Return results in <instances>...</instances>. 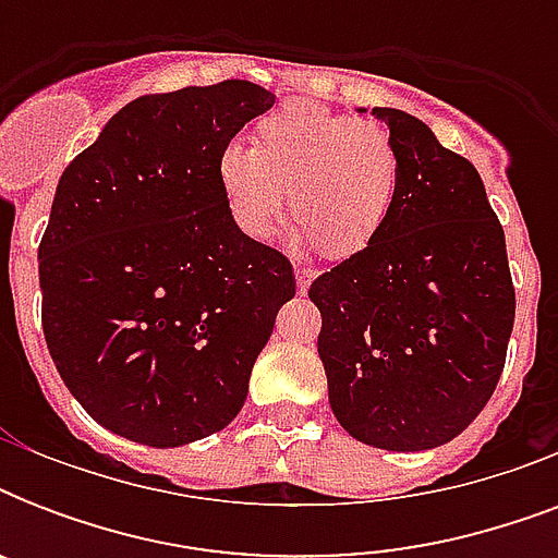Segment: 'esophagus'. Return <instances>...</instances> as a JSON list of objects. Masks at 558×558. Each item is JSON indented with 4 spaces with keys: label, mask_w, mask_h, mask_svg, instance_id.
Segmentation results:
<instances>
[{
    "label": "esophagus",
    "mask_w": 558,
    "mask_h": 558,
    "mask_svg": "<svg viewBox=\"0 0 558 558\" xmlns=\"http://www.w3.org/2000/svg\"><path fill=\"white\" fill-rule=\"evenodd\" d=\"M295 283H298V292L304 295L306 289H310V283H313V269H301V266H298V269H295Z\"/></svg>",
    "instance_id": "34e87169"
}]
</instances>
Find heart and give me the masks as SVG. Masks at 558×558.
Listing matches in <instances>:
<instances>
[{
	"label": "heart",
	"mask_w": 558,
	"mask_h": 558,
	"mask_svg": "<svg viewBox=\"0 0 558 558\" xmlns=\"http://www.w3.org/2000/svg\"><path fill=\"white\" fill-rule=\"evenodd\" d=\"M217 185L228 217L248 240L271 234L289 191L295 248L318 245L324 257L348 260L388 222L399 161L379 124L295 100L257 121L252 147H222Z\"/></svg>",
	"instance_id": "obj_1"
}]
</instances>
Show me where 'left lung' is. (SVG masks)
Segmentation results:
<instances>
[{"mask_svg": "<svg viewBox=\"0 0 558 558\" xmlns=\"http://www.w3.org/2000/svg\"><path fill=\"white\" fill-rule=\"evenodd\" d=\"M365 112V109H359ZM399 161L381 234L310 287L341 428L373 449L454 440L501 379L515 289L484 182L420 118L376 107Z\"/></svg>", "mask_w": 558, "mask_h": 558, "instance_id": "left-lung-1", "label": "left lung"}]
</instances>
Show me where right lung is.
<instances>
[{
  "mask_svg": "<svg viewBox=\"0 0 558 558\" xmlns=\"http://www.w3.org/2000/svg\"><path fill=\"white\" fill-rule=\"evenodd\" d=\"M271 104L248 81L142 95L57 182L37 252L48 353L126 440L222 432L295 295L287 257L236 231L217 185L222 147Z\"/></svg>",
  "mask_w": 558,
  "mask_h": 558,
  "instance_id": "right-lung-1",
  "label": "right lung"
}]
</instances>
